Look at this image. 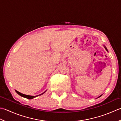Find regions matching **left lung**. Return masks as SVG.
<instances>
[{
    "label": "left lung",
    "mask_w": 121,
    "mask_h": 121,
    "mask_svg": "<svg viewBox=\"0 0 121 121\" xmlns=\"http://www.w3.org/2000/svg\"><path fill=\"white\" fill-rule=\"evenodd\" d=\"M104 48H105V49H106V50H107V51H108V50H107V48H105V46H104Z\"/></svg>",
    "instance_id": "left-lung-1"
}]
</instances>
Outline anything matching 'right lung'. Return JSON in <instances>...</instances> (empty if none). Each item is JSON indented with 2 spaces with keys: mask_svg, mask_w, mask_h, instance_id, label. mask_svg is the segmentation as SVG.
<instances>
[{
  "mask_svg": "<svg viewBox=\"0 0 121 121\" xmlns=\"http://www.w3.org/2000/svg\"><path fill=\"white\" fill-rule=\"evenodd\" d=\"M16 92L17 93H18V94L19 95H20V96H21V97H24V98H26V99H33V98H34L38 97V96H39V95H43L44 93H45V91L44 92H43V93H42V94H41V95H38L32 96V95H26L22 94V93H20V92H19V91H17V90H16Z\"/></svg>",
  "mask_w": 121,
  "mask_h": 121,
  "instance_id": "obj_1",
  "label": "right lung"
}]
</instances>
